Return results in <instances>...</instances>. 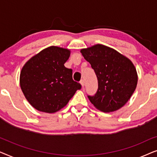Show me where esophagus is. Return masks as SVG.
<instances>
[{"label": "esophagus", "instance_id": "1", "mask_svg": "<svg viewBox=\"0 0 157 157\" xmlns=\"http://www.w3.org/2000/svg\"><path fill=\"white\" fill-rule=\"evenodd\" d=\"M80 83H81V86L82 87H83L84 86V85H85V82H84V80H81V81H80Z\"/></svg>", "mask_w": 157, "mask_h": 157}]
</instances>
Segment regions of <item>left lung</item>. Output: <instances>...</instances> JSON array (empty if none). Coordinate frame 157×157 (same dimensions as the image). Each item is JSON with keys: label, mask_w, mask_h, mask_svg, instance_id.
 Listing matches in <instances>:
<instances>
[{"label": "left lung", "mask_w": 157, "mask_h": 157, "mask_svg": "<svg viewBox=\"0 0 157 157\" xmlns=\"http://www.w3.org/2000/svg\"><path fill=\"white\" fill-rule=\"evenodd\" d=\"M98 79V90L88 96L91 104L104 112L117 111L126 104L136 89L138 76L134 64L114 49L101 44L81 50Z\"/></svg>", "instance_id": "obj_1"}]
</instances>
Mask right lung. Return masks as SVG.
Segmentation results:
<instances>
[{
  "label": "right lung",
  "instance_id": "1",
  "mask_svg": "<svg viewBox=\"0 0 157 157\" xmlns=\"http://www.w3.org/2000/svg\"><path fill=\"white\" fill-rule=\"evenodd\" d=\"M68 49L50 46L28 61L21 70L20 86L33 108L55 113L63 108L81 85L73 80L72 69L64 66Z\"/></svg>",
  "mask_w": 157,
  "mask_h": 157
}]
</instances>
